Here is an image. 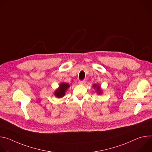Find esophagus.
Instances as JSON below:
<instances>
[{"label": "esophagus", "mask_w": 152, "mask_h": 152, "mask_svg": "<svg viewBox=\"0 0 152 152\" xmlns=\"http://www.w3.org/2000/svg\"><path fill=\"white\" fill-rule=\"evenodd\" d=\"M79 84H80V85H85V80H79Z\"/></svg>", "instance_id": "1"}]
</instances>
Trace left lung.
I'll return each mask as SVG.
<instances>
[{
  "label": "left lung",
  "mask_w": 152,
  "mask_h": 152,
  "mask_svg": "<svg viewBox=\"0 0 152 152\" xmlns=\"http://www.w3.org/2000/svg\"><path fill=\"white\" fill-rule=\"evenodd\" d=\"M93 87L94 88H96V87H97V91H99V94H100V86H97V85H93Z\"/></svg>",
  "instance_id": "8db88e82"
}]
</instances>
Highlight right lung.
<instances>
[{
  "mask_svg": "<svg viewBox=\"0 0 152 152\" xmlns=\"http://www.w3.org/2000/svg\"><path fill=\"white\" fill-rule=\"evenodd\" d=\"M69 86L70 85L66 83H63L60 84L59 88L55 93V96L59 98L63 97L65 94V92H66V91L67 90Z\"/></svg>",
  "mask_w": 152,
  "mask_h": 152,
  "instance_id": "1",
  "label": "right lung"
}]
</instances>
